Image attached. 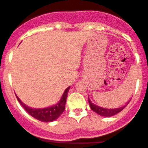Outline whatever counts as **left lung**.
<instances>
[{
  "label": "left lung",
  "mask_w": 148,
  "mask_h": 148,
  "mask_svg": "<svg viewBox=\"0 0 148 148\" xmlns=\"http://www.w3.org/2000/svg\"><path fill=\"white\" fill-rule=\"evenodd\" d=\"M88 101H89V104H90V107L91 108L92 111H94L95 113H96L97 114L100 115V116H107V117H110V116H113L114 115L117 114L119 112H121L124 108H125L127 106V104L128 103L130 102V101H128L127 104H125V105L122 106L121 108H114V109H108V108H101L99 106L95 105V104L90 101V99L88 98Z\"/></svg>",
  "instance_id": "1"
}]
</instances>
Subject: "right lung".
I'll return each mask as SVG.
<instances>
[{"label": "right lung", "instance_id": "obj_1", "mask_svg": "<svg viewBox=\"0 0 148 148\" xmlns=\"http://www.w3.org/2000/svg\"><path fill=\"white\" fill-rule=\"evenodd\" d=\"M70 87H67L65 90L61 99L57 104L45 108L36 109V108H30V107L26 105L25 104H23L17 95L16 98L18 101L20 102V104H21L22 107L24 108V110L33 118L36 119L40 121H43V122H51V121H53L57 119L64 111L66 97H67V93L69 92Z\"/></svg>", "mask_w": 148, "mask_h": 148}]
</instances>
